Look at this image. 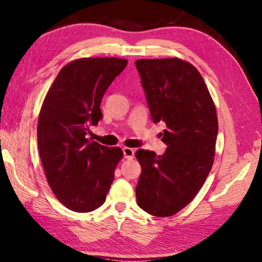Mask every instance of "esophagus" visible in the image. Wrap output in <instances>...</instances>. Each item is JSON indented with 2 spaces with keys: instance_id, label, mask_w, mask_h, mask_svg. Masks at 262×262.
Segmentation results:
<instances>
[{
  "instance_id": "34e87169",
  "label": "esophagus",
  "mask_w": 262,
  "mask_h": 262,
  "mask_svg": "<svg viewBox=\"0 0 262 262\" xmlns=\"http://www.w3.org/2000/svg\"><path fill=\"white\" fill-rule=\"evenodd\" d=\"M122 151H123V157H125L126 159H133L134 158V154H135V150L132 149V147H122Z\"/></svg>"
}]
</instances>
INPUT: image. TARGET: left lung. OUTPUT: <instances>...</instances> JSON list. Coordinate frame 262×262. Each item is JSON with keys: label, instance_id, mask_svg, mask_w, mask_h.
Masks as SVG:
<instances>
[{"label": "left lung", "instance_id": "obj_1", "mask_svg": "<svg viewBox=\"0 0 262 262\" xmlns=\"http://www.w3.org/2000/svg\"><path fill=\"white\" fill-rule=\"evenodd\" d=\"M152 121L164 122L165 154L140 149L136 201L155 216H170L196 197L214 161L217 116L201 73L180 58L135 61Z\"/></svg>", "mask_w": 262, "mask_h": 262}]
</instances>
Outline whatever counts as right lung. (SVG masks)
<instances>
[{"label": "right lung", "mask_w": 262, "mask_h": 262, "mask_svg": "<svg viewBox=\"0 0 262 262\" xmlns=\"http://www.w3.org/2000/svg\"><path fill=\"white\" fill-rule=\"evenodd\" d=\"M116 57L80 58L59 71L46 95L37 121V145L46 178L69 210L85 213L105 202L122 158L120 147L87 139L103 118L101 102L127 66Z\"/></svg>", "instance_id": "1"}]
</instances>
